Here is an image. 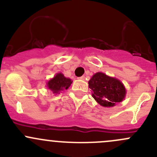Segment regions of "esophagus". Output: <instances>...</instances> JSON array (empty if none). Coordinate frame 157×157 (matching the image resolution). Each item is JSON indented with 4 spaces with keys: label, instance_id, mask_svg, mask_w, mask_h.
<instances>
[{
    "label": "esophagus",
    "instance_id": "esophagus-1",
    "mask_svg": "<svg viewBox=\"0 0 157 157\" xmlns=\"http://www.w3.org/2000/svg\"><path fill=\"white\" fill-rule=\"evenodd\" d=\"M78 79H79V80H85V76H82V77H78Z\"/></svg>",
    "mask_w": 157,
    "mask_h": 157
}]
</instances>
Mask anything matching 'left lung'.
<instances>
[{"instance_id":"8db88e82","label":"left lung","mask_w":157,"mask_h":157,"mask_svg":"<svg viewBox=\"0 0 157 157\" xmlns=\"http://www.w3.org/2000/svg\"><path fill=\"white\" fill-rule=\"evenodd\" d=\"M89 87L93 90V97L104 107L114 106L124 99L126 90L120 80L110 77L103 73H96L89 81Z\"/></svg>"}]
</instances>
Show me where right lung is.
<instances>
[{
	"label": "right lung",
	"instance_id": "right-lung-1",
	"mask_svg": "<svg viewBox=\"0 0 157 157\" xmlns=\"http://www.w3.org/2000/svg\"><path fill=\"white\" fill-rule=\"evenodd\" d=\"M71 83L72 81L71 79L66 78L62 74H58L53 79L49 80L47 83V86L54 93H58L64 89L67 90Z\"/></svg>",
	"mask_w": 157,
	"mask_h": 157
}]
</instances>
